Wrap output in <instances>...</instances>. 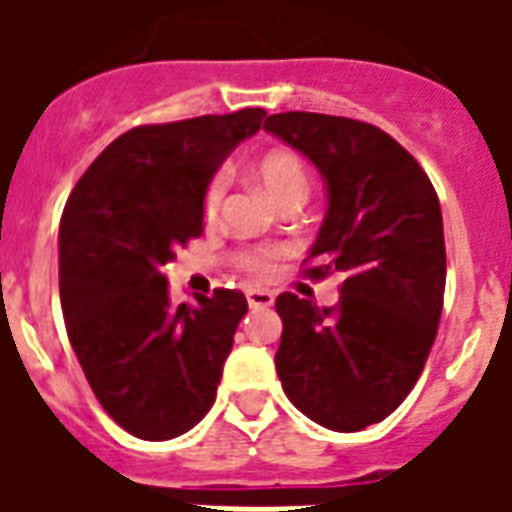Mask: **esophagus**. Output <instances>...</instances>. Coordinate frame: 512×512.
<instances>
[{
    "mask_svg": "<svg viewBox=\"0 0 512 512\" xmlns=\"http://www.w3.org/2000/svg\"><path fill=\"white\" fill-rule=\"evenodd\" d=\"M246 301L252 310H263V307H271L274 304V293L266 288H249L246 290Z\"/></svg>",
    "mask_w": 512,
    "mask_h": 512,
    "instance_id": "esophagus-1",
    "label": "esophagus"
}]
</instances>
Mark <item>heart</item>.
<instances>
[{
    "instance_id": "obj_1",
    "label": "heart",
    "mask_w": 512,
    "mask_h": 512,
    "mask_svg": "<svg viewBox=\"0 0 512 512\" xmlns=\"http://www.w3.org/2000/svg\"><path fill=\"white\" fill-rule=\"evenodd\" d=\"M252 175L260 183V189L266 191L271 200L277 202L279 208L288 205V202H304L310 194V175L307 167L301 164L299 156H293L288 150H271L266 156H260L252 167ZM224 200V178L222 175H213L205 189H202V219L205 224L216 222L219 208ZM277 249H244L233 257L235 266L246 271V274H268L274 260H277Z\"/></svg>"
}]
</instances>
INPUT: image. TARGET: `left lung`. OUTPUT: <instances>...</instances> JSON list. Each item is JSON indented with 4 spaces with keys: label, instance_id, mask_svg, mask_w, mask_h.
Returning <instances> with one entry per match:
<instances>
[{
    "label": "left lung",
    "instance_id": "left-lung-1",
    "mask_svg": "<svg viewBox=\"0 0 512 512\" xmlns=\"http://www.w3.org/2000/svg\"><path fill=\"white\" fill-rule=\"evenodd\" d=\"M263 128L326 180L329 208L304 274H345L337 307L277 296V376L301 414L354 433L406 400L436 340L447 277L439 197L417 158L370 123L282 112Z\"/></svg>",
    "mask_w": 512,
    "mask_h": 512
}]
</instances>
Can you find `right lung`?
<instances>
[{"instance_id":"1","label":"right lung","mask_w":512,"mask_h":512,"mask_svg":"<svg viewBox=\"0 0 512 512\" xmlns=\"http://www.w3.org/2000/svg\"><path fill=\"white\" fill-rule=\"evenodd\" d=\"M263 117L238 109L131 128L87 167L62 211L68 340L98 403L136 439H175L216 400L244 293L216 288L172 304L161 268L200 238L205 183Z\"/></svg>"}]
</instances>
